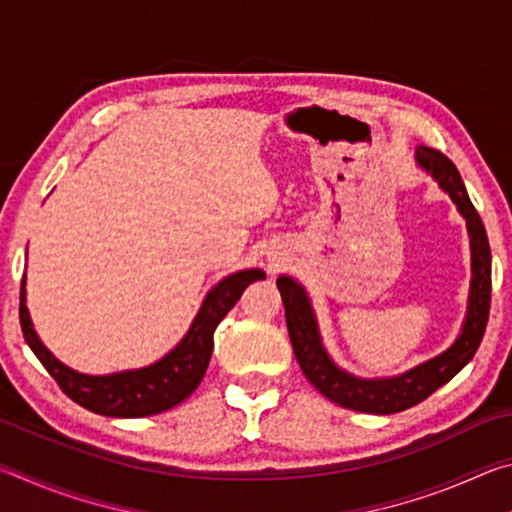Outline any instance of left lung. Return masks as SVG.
Masks as SVG:
<instances>
[{
	"label": "left lung",
	"mask_w": 512,
	"mask_h": 512,
	"mask_svg": "<svg viewBox=\"0 0 512 512\" xmlns=\"http://www.w3.org/2000/svg\"><path fill=\"white\" fill-rule=\"evenodd\" d=\"M418 162L427 169L440 187L452 196L458 210L465 216L467 230L472 241V289H470V309L463 325V332L458 341L440 357L431 359L422 366L413 368L406 375L393 379H357L336 368L329 361L323 343L318 339V327L314 314H311L309 300L298 282L282 275L277 280L280 289L284 316H287L289 339L296 352L305 377L311 386L318 388L327 400L345 406V409L361 413H400L411 406L427 400L431 393H436L440 386L447 384L456 372H461L467 361L479 350L485 325L490 316V298H492V271H490V244L485 235L483 221L479 212L474 210L470 196L465 192V185L454 162L440 151L420 146Z\"/></svg>",
	"instance_id": "1"
}]
</instances>
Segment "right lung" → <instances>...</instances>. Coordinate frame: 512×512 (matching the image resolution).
I'll return each mask as SVG.
<instances>
[{
  "instance_id": "1",
  "label": "right lung",
  "mask_w": 512,
  "mask_h": 512,
  "mask_svg": "<svg viewBox=\"0 0 512 512\" xmlns=\"http://www.w3.org/2000/svg\"><path fill=\"white\" fill-rule=\"evenodd\" d=\"M264 277L266 275L257 268L225 277L207 293L192 329L176 350H171L167 357L149 368L126 370L117 372V375H81V372L69 370L54 359V354L40 343L36 332H33L29 311L24 305V277L20 289V325L29 348L69 400L92 413L110 415V418H144V415L171 409L196 391L212 357L216 325L237 305L248 284L264 280Z\"/></svg>"
}]
</instances>
